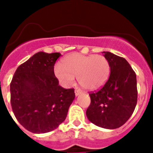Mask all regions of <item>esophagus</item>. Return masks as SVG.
Returning <instances> with one entry per match:
<instances>
[{
	"instance_id": "34e87169",
	"label": "esophagus",
	"mask_w": 153,
	"mask_h": 153,
	"mask_svg": "<svg viewBox=\"0 0 153 153\" xmlns=\"http://www.w3.org/2000/svg\"><path fill=\"white\" fill-rule=\"evenodd\" d=\"M75 96H78L79 95H81V92H80L79 90H75Z\"/></svg>"
}]
</instances>
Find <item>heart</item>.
<instances>
[{
    "mask_svg": "<svg viewBox=\"0 0 153 153\" xmlns=\"http://www.w3.org/2000/svg\"><path fill=\"white\" fill-rule=\"evenodd\" d=\"M62 66L56 64L54 73L63 86L73 85L77 76L79 84L88 91L98 90L102 87L110 74L109 61L101 55H84L73 52L64 57Z\"/></svg>",
    "mask_w": 153,
    "mask_h": 153,
    "instance_id": "heart-1",
    "label": "heart"
}]
</instances>
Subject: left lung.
I'll return each instance as SVG.
<instances>
[{
    "mask_svg": "<svg viewBox=\"0 0 153 153\" xmlns=\"http://www.w3.org/2000/svg\"><path fill=\"white\" fill-rule=\"evenodd\" d=\"M102 53L109 61L110 75L99 91L89 94L91 104L86 114L92 124L114 129L133 113L138 98L136 75L125 58L109 52Z\"/></svg>",
    "mask_w": 153,
    "mask_h": 153,
    "instance_id": "1",
    "label": "left lung"
}]
</instances>
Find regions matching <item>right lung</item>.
Returning a JSON list of instances; mask_svg holds the SVG:
<instances>
[{"label":"right lung","mask_w":153,"mask_h":153,"mask_svg":"<svg viewBox=\"0 0 153 153\" xmlns=\"http://www.w3.org/2000/svg\"><path fill=\"white\" fill-rule=\"evenodd\" d=\"M61 55L37 52L18 67L12 78V111L18 122L33 133H46L58 127L75 99L74 89L59 86L54 73V65Z\"/></svg>","instance_id":"1"}]
</instances>
